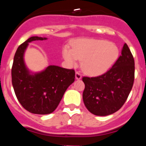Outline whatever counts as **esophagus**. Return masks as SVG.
<instances>
[{
  "label": "esophagus",
  "mask_w": 146,
  "mask_h": 146,
  "mask_svg": "<svg viewBox=\"0 0 146 146\" xmlns=\"http://www.w3.org/2000/svg\"><path fill=\"white\" fill-rule=\"evenodd\" d=\"M75 77L77 80H80L81 78H82V75H81V74L79 72H76Z\"/></svg>",
  "instance_id": "obj_1"
}]
</instances>
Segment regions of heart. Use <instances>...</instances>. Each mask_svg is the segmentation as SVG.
<instances>
[{
  "label": "heart",
  "mask_w": 146,
  "mask_h": 146,
  "mask_svg": "<svg viewBox=\"0 0 146 146\" xmlns=\"http://www.w3.org/2000/svg\"><path fill=\"white\" fill-rule=\"evenodd\" d=\"M63 57L71 66H75L78 60L82 61V69L90 75H100L115 64L119 56L116 45L106 40L79 39L73 45L63 49Z\"/></svg>",
  "instance_id": "obj_1"
}]
</instances>
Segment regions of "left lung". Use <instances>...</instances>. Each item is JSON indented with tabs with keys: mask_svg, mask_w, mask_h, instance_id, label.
Segmentation results:
<instances>
[{
	"mask_svg": "<svg viewBox=\"0 0 146 146\" xmlns=\"http://www.w3.org/2000/svg\"><path fill=\"white\" fill-rule=\"evenodd\" d=\"M135 80V60L128 45L106 73L95 77H83V102L92 114L105 116L118 111L128 98Z\"/></svg>",
	"mask_w": 146,
	"mask_h": 146,
	"instance_id": "left-lung-1",
	"label": "left lung"
}]
</instances>
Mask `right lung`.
<instances>
[{"mask_svg":"<svg viewBox=\"0 0 146 146\" xmlns=\"http://www.w3.org/2000/svg\"><path fill=\"white\" fill-rule=\"evenodd\" d=\"M47 38L32 36L18 47L11 68V82L19 102L33 114H50L59 103L75 78L74 69L51 65L44 70L32 73L24 61V53L28 43Z\"/></svg>","mask_w":146,"mask_h":146,"instance_id":"obj_1","label":"right lung"}]
</instances>
